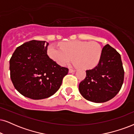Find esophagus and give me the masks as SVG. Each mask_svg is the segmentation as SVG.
<instances>
[{"mask_svg":"<svg viewBox=\"0 0 134 134\" xmlns=\"http://www.w3.org/2000/svg\"><path fill=\"white\" fill-rule=\"evenodd\" d=\"M75 69H69V72L70 73H73V72H75Z\"/></svg>","mask_w":134,"mask_h":134,"instance_id":"1","label":"esophagus"}]
</instances>
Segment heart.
Segmentation results:
<instances>
[{"instance_id": "b5f03b06", "label": "heart", "mask_w": 134, "mask_h": 134, "mask_svg": "<svg viewBox=\"0 0 134 134\" xmlns=\"http://www.w3.org/2000/svg\"><path fill=\"white\" fill-rule=\"evenodd\" d=\"M60 47L51 45L47 53L52 60L61 66L68 65L74 58L78 67L90 69L99 63L103 54L101 46L94 41H71L62 43Z\"/></svg>"}]
</instances>
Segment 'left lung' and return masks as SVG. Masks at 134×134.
<instances>
[{
    "label": "left lung",
    "mask_w": 134,
    "mask_h": 134,
    "mask_svg": "<svg viewBox=\"0 0 134 134\" xmlns=\"http://www.w3.org/2000/svg\"><path fill=\"white\" fill-rule=\"evenodd\" d=\"M85 79L79 84L81 94L87 100L104 103L119 93L124 82V70L120 54L109 44L103 48L99 63L86 71Z\"/></svg>",
    "instance_id": "8db88e82"
}]
</instances>
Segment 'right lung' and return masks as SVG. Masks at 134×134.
Here are the masks:
<instances>
[{"instance_id":"obj_1","label":"right lung","mask_w":134,"mask_h":134,"mask_svg":"<svg viewBox=\"0 0 134 134\" xmlns=\"http://www.w3.org/2000/svg\"><path fill=\"white\" fill-rule=\"evenodd\" d=\"M48 45L45 41H30L18 46L10 59L12 82L25 97L41 99L53 95L68 74V69L47 54Z\"/></svg>"}]
</instances>
